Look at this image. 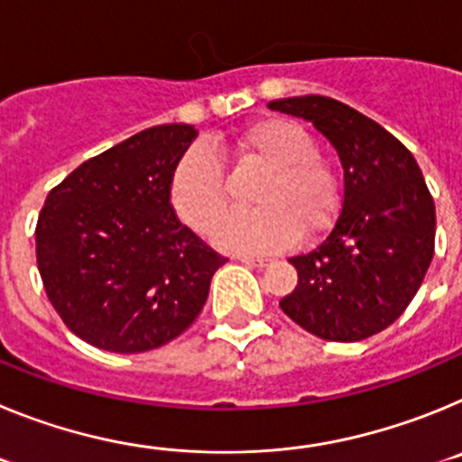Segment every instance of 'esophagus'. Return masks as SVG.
I'll return each instance as SVG.
<instances>
[{
	"mask_svg": "<svg viewBox=\"0 0 462 462\" xmlns=\"http://www.w3.org/2000/svg\"><path fill=\"white\" fill-rule=\"evenodd\" d=\"M240 261H243L245 266H256V268H263L271 263V259L268 256H238Z\"/></svg>",
	"mask_w": 462,
	"mask_h": 462,
	"instance_id": "1",
	"label": "esophagus"
}]
</instances>
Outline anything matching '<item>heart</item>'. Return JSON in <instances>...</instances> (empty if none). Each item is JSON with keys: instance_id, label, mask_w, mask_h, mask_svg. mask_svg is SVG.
<instances>
[{"instance_id": "heart-1", "label": "heart", "mask_w": 462, "mask_h": 462, "mask_svg": "<svg viewBox=\"0 0 462 462\" xmlns=\"http://www.w3.org/2000/svg\"><path fill=\"white\" fill-rule=\"evenodd\" d=\"M226 150L240 162L266 169L256 185L250 212H234L215 231L228 252L261 254L280 250L296 236H317L336 217L340 191L336 171L314 152L303 125L271 117L234 136ZM169 199L175 215L199 234H208L226 208V178L217 154L194 145L173 169Z\"/></svg>"}]
</instances>
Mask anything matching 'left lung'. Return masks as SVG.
<instances>
[{
  "label": "left lung",
  "mask_w": 462,
  "mask_h": 462,
  "mask_svg": "<svg viewBox=\"0 0 462 462\" xmlns=\"http://www.w3.org/2000/svg\"><path fill=\"white\" fill-rule=\"evenodd\" d=\"M268 108L312 122L345 171L333 231L289 259L298 284L282 312L321 340H365L405 312L432 261L435 203L421 169L393 134L336 99L289 97Z\"/></svg>",
  "instance_id": "1"
}]
</instances>
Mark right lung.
Wrapping results in <instances>:
<instances>
[{
  "instance_id": "obj_1",
  "label": "right lung",
  "mask_w": 462,
  "mask_h": 462,
  "mask_svg": "<svg viewBox=\"0 0 462 462\" xmlns=\"http://www.w3.org/2000/svg\"><path fill=\"white\" fill-rule=\"evenodd\" d=\"M199 136L191 125L150 126L88 159L48 194L36 263L67 328L106 352L157 349L206 305L224 256L180 224L173 169Z\"/></svg>"
}]
</instances>
